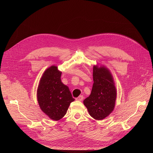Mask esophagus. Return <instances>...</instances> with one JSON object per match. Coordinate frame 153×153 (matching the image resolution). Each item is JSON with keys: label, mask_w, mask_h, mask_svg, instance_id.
Instances as JSON below:
<instances>
[{"label": "esophagus", "mask_w": 153, "mask_h": 153, "mask_svg": "<svg viewBox=\"0 0 153 153\" xmlns=\"http://www.w3.org/2000/svg\"><path fill=\"white\" fill-rule=\"evenodd\" d=\"M83 99V96H79L77 98H76V100L78 101H82Z\"/></svg>", "instance_id": "esophagus-1"}]
</instances>
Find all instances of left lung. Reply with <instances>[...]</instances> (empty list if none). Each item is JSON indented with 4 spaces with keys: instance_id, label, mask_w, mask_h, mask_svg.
<instances>
[{
    "instance_id": "obj_1",
    "label": "left lung",
    "mask_w": 153,
    "mask_h": 153,
    "mask_svg": "<svg viewBox=\"0 0 153 153\" xmlns=\"http://www.w3.org/2000/svg\"><path fill=\"white\" fill-rule=\"evenodd\" d=\"M93 76L94 83L91 93L83 100V104L90 115L100 120L114 110L117 90L110 71L103 65H94Z\"/></svg>"
}]
</instances>
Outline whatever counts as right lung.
Instances as JSON below:
<instances>
[{
	"label": "right lung",
	"instance_id": "obj_1",
	"mask_svg": "<svg viewBox=\"0 0 153 153\" xmlns=\"http://www.w3.org/2000/svg\"><path fill=\"white\" fill-rule=\"evenodd\" d=\"M62 72L52 65L41 77L37 90V98L41 110L53 120L61 119L74 100L69 88L61 81Z\"/></svg>",
	"mask_w": 153,
	"mask_h": 153
}]
</instances>
